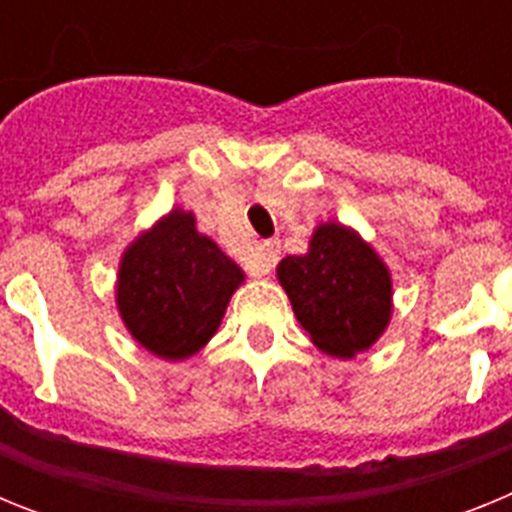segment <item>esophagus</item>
Listing matches in <instances>:
<instances>
[{"mask_svg":"<svg viewBox=\"0 0 512 512\" xmlns=\"http://www.w3.org/2000/svg\"><path fill=\"white\" fill-rule=\"evenodd\" d=\"M279 261V243L277 241H264L259 246V253L253 256V274H259V277H264V274H269L274 266H277Z\"/></svg>","mask_w":512,"mask_h":512,"instance_id":"esophagus-1","label":"esophagus"}]
</instances>
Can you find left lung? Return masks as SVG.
<instances>
[{
  "mask_svg": "<svg viewBox=\"0 0 512 512\" xmlns=\"http://www.w3.org/2000/svg\"><path fill=\"white\" fill-rule=\"evenodd\" d=\"M277 277L300 325L328 356L351 359L390 325V269L346 225H318L305 256L279 261Z\"/></svg>",
  "mask_w": 512,
  "mask_h": 512,
  "instance_id": "obj_1",
  "label": "left lung"
}]
</instances>
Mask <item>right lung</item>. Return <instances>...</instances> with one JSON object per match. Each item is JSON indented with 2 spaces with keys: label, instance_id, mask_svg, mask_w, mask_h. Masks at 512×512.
Returning a JSON list of instances; mask_svg holds the SVG:
<instances>
[{
  "label": "right lung",
  "instance_id": "1",
  "mask_svg": "<svg viewBox=\"0 0 512 512\" xmlns=\"http://www.w3.org/2000/svg\"><path fill=\"white\" fill-rule=\"evenodd\" d=\"M243 279L241 266L197 230L192 212L171 210L122 253L117 310L146 351L182 361L215 336Z\"/></svg>",
  "mask_w": 512,
  "mask_h": 512
}]
</instances>
